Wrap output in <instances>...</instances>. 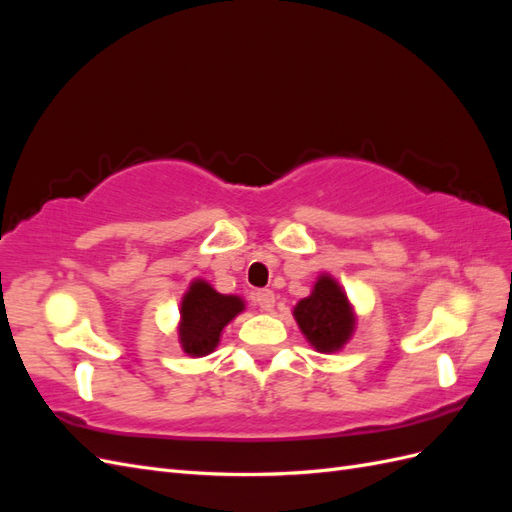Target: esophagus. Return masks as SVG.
I'll return each instance as SVG.
<instances>
[{
  "mask_svg": "<svg viewBox=\"0 0 512 512\" xmlns=\"http://www.w3.org/2000/svg\"><path fill=\"white\" fill-rule=\"evenodd\" d=\"M254 303L260 307V312H271L275 305V294L269 288H262L254 292Z\"/></svg>",
  "mask_w": 512,
  "mask_h": 512,
  "instance_id": "1",
  "label": "esophagus"
}]
</instances>
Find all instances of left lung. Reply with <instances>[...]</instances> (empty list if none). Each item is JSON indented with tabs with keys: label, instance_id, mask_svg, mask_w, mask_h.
I'll list each match as a JSON object with an SVG mask.
<instances>
[{
	"label": "left lung",
	"instance_id": "obj_1",
	"mask_svg": "<svg viewBox=\"0 0 512 512\" xmlns=\"http://www.w3.org/2000/svg\"><path fill=\"white\" fill-rule=\"evenodd\" d=\"M292 316L307 344L324 354L342 350L356 331V309L331 273L316 277L309 297L294 305Z\"/></svg>",
	"mask_w": 512,
	"mask_h": 512
}]
</instances>
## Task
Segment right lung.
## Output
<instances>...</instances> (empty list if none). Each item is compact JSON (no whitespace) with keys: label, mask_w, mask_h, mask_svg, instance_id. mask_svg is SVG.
I'll use <instances>...</instances> for the list:
<instances>
[{"label":"right lung","mask_w":512,"mask_h":512,"mask_svg":"<svg viewBox=\"0 0 512 512\" xmlns=\"http://www.w3.org/2000/svg\"><path fill=\"white\" fill-rule=\"evenodd\" d=\"M245 312V301L239 294H222L203 277L190 282L179 305L177 335L181 350L198 359L220 346L222 331Z\"/></svg>","instance_id":"add662e5"}]
</instances>
